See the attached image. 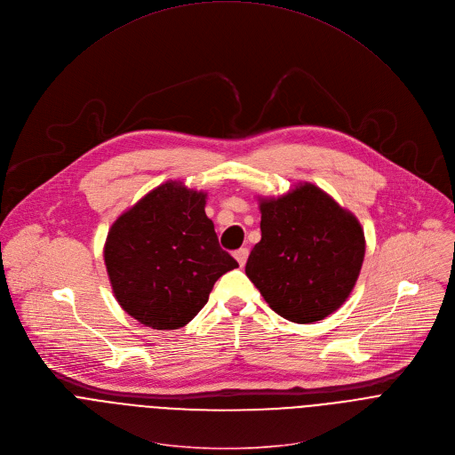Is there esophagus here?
<instances>
[{"label": "esophagus", "instance_id": "esophagus-1", "mask_svg": "<svg viewBox=\"0 0 455 455\" xmlns=\"http://www.w3.org/2000/svg\"><path fill=\"white\" fill-rule=\"evenodd\" d=\"M234 257H235L237 264L243 267V266L246 264V259H248V250H246V248H239V250L234 253Z\"/></svg>", "mask_w": 455, "mask_h": 455}]
</instances>
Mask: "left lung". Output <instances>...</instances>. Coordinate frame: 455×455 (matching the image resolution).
<instances>
[{
    "mask_svg": "<svg viewBox=\"0 0 455 455\" xmlns=\"http://www.w3.org/2000/svg\"><path fill=\"white\" fill-rule=\"evenodd\" d=\"M259 211L262 234L244 271L267 306L301 325L336 313L364 260L359 220L311 182L280 196H259Z\"/></svg>",
    "mask_w": 455,
    "mask_h": 455,
    "instance_id": "8db88e82",
    "label": "left lung"
}]
</instances>
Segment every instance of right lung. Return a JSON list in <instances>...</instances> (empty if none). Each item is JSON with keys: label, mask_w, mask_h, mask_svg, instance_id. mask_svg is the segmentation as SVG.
<instances>
[{"label": "right lung", "mask_w": 455, "mask_h": 455, "mask_svg": "<svg viewBox=\"0 0 455 455\" xmlns=\"http://www.w3.org/2000/svg\"><path fill=\"white\" fill-rule=\"evenodd\" d=\"M207 193L168 180L108 228L103 259L121 309L139 323L175 331L207 304L216 280L237 267L205 214Z\"/></svg>", "instance_id": "right-lung-1"}]
</instances>
